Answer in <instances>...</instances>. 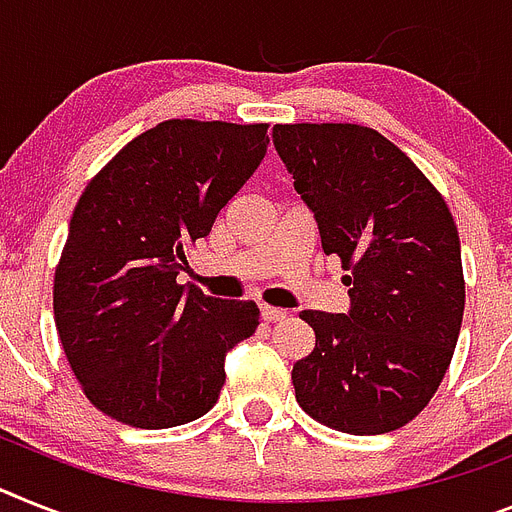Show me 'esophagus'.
<instances>
[{"label": "esophagus", "mask_w": 512, "mask_h": 512, "mask_svg": "<svg viewBox=\"0 0 512 512\" xmlns=\"http://www.w3.org/2000/svg\"><path fill=\"white\" fill-rule=\"evenodd\" d=\"M260 317H263L265 322H281V320H286V309L268 307V304H263V307H260Z\"/></svg>", "instance_id": "34e87169"}]
</instances>
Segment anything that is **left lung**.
<instances>
[{
    "mask_svg": "<svg viewBox=\"0 0 512 512\" xmlns=\"http://www.w3.org/2000/svg\"><path fill=\"white\" fill-rule=\"evenodd\" d=\"M273 145L351 286L346 315H299L315 349L291 369L296 403L338 432H393L437 393L461 333L453 216L416 163L362 124H276Z\"/></svg>",
    "mask_w": 512,
    "mask_h": 512,
    "instance_id": "obj_1",
    "label": "left lung"
}]
</instances>
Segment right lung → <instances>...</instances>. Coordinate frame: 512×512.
Instances as JSON below:
<instances>
[{
  "instance_id": "1",
  "label": "right lung",
  "mask_w": 512,
  "mask_h": 512,
  "mask_svg": "<svg viewBox=\"0 0 512 512\" xmlns=\"http://www.w3.org/2000/svg\"><path fill=\"white\" fill-rule=\"evenodd\" d=\"M268 124L169 119L88 182L54 273V320L98 411L140 429L195 422L221 395L226 351L255 333V302L176 283L268 150Z\"/></svg>"
}]
</instances>
